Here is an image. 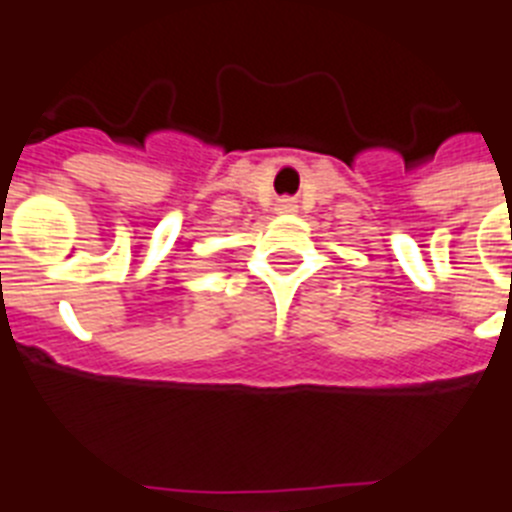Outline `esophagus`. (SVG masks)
Listing matches in <instances>:
<instances>
[{"mask_svg": "<svg viewBox=\"0 0 512 512\" xmlns=\"http://www.w3.org/2000/svg\"><path fill=\"white\" fill-rule=\"evenodd\" d=\"M277 208H280V211H293L296 206H293V200H290V198H282L280 206H277Z\"/></svg>", "mask_w": 512, "mask_h": 512, "instance_id": "34e87169", "label": "esophagus"}]
</instances>
